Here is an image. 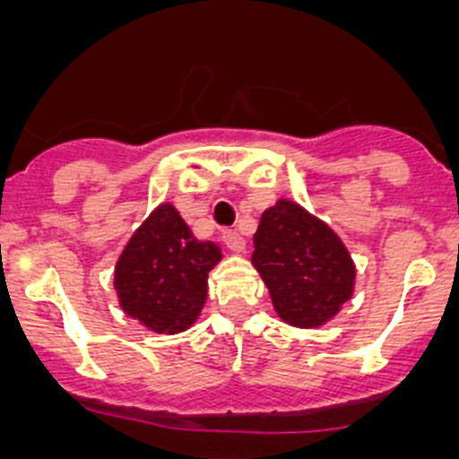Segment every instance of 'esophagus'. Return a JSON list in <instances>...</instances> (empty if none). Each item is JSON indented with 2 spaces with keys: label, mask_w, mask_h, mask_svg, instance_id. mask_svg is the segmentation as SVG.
<instances>
[{
  "label": "esophagus",
  "mask_w": 459,
  "mask_h": 459,
  "mask_svg": "<svg viewBox=\"0 0 459 459\" xmlns=\"http://www.w3.org/2000/svg\"><path fill=\"white\" fill-rule=\"evenodd\" d=\"M222 243H225L232 253H241V250L246 248V241H243L241 234L232 232V230H225V232H222Z\"/></svg>",
  "instance_id": "esophagus-1"
}]
</instances>
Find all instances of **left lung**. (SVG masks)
Wrapping results in <instances>:
<instances>
[{"instance_id": "left-lung-1", "label": "left lung", "mask_w": 459, "mask_h": 459, "mask_svg": "<svg viewBox=\"0 0 459 459\" xmlns=\"http://www.w3.org/2000/svg\"><path fill=\"white\" fill-rule=\"evenodd\" d=\"M253 264L282 322L317 328L354 294L356 266L338 234L290 200L262 213Z\"/></svg>"}]
</instances>
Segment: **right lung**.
<instances>
[{
    "label": "right lung",
    "mask_w": 459,
    "mask_h": 459,
    "mask_svg": "<svg viewBox=\"0 0 459 459\" xmlns=\"http://www.w3.org/2000/svg\"><path fill=\"white\" fill-rule=\"evenodd\" d=\"M221 248L197 241L172 204H160L126 243L115 266L119 306L156 333H181L200 317Z\"/></svg>",
    "instance_id": "obj_1"
}]
</instances>
